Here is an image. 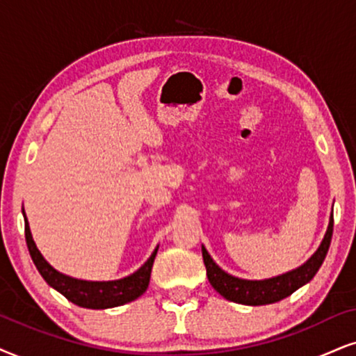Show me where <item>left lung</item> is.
<instances>
[{"mask_svg": "<svg viewBox=\"0 0 356 356\" xmlns=\"http://www.w3.org/2000/svg\"><path fill=\"white\" fill-rule=\"evenodd\" d=\"M332 232H334V215H330V218H328L327 232L316 253L310 256L304 264H300L299 268L268 279H241L232 276L215 263L205 246L202 245L207 277H209L211 287L227 300H232V302L243 305H266L279 302V300L289 298L292 292L298 291L299 287L312 281V277L316 276L327 256L328 246H330L332 241Z\"/></svg>", "mask_w": 356, "mask_h": 356, "instance_id": "8db88e82", "label": "left lung"}]
</instances>
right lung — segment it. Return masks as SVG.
<instances>
[{
    "instance_id": "obj_1",
    "label": "right lung",
    "mask_w": 356,
    "mask_h": 356,
    "mask_svg": "<svg viewBox=\"0 0 356 356\" xmlns=\"http://www.w3.org/2000/svg\"><path fill=\"white\" fill-rule=\"evenodd\" d=\"M22 215H24L26 243H28L29 254L34 261L35 268H38L40 276L44 277V281L57 292H60L70 302L85 309H111L131 302V300L138 299L139 296L146 292L147 286H149L152 264H154L159 246H156L146 263L129 276L115 279V281H85V279L67 276V274L57 271L56 268H52L47 263L33 240V233H31L24 209H22Z\"/></svg>"
}]
</instances>
